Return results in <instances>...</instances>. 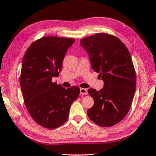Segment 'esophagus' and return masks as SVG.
Instances as JSON below:
<instances>
[{"label":"esophagus","instance_id":"1","mask_svg":"<svg viewBox=\"0 0 156 156\" xmlns=\"http://www.w3.org/2000/svg\"><path fill=\"white\" fill-rule=\"evenodd\" d=\"M80 94L82 95H87V90L85 88H81L80 89Z\"/></svg>","mask_w":156,"mask_h":156}]
</instances>
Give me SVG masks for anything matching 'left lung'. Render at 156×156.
Returning a JSON list of instances; mask_svg holds the SVG:
<instances>
[{
  "mask_svg": "<svg viewBox=\"0 0 156 156\" xmlns=\"http://www.w3.org/2000/svg\"><path fill=\"white\" fill-rule=\"evenodd\" d=\"M91 65L104 81L100 91L87 90L94 101L87 110L92 121L102 127L121 122L128 113L136 90V73L128 48L111 34L97 33L80 40Z\"/></svg>",
  "mask_w": 156,
  "mask_h": 156,
  "instance_id": "8db88e82",
  "label": "left lung"
}]
</instances>
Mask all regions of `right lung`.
I'll list each match as a JSON object with an SVG mask.
<instances>
[{"mask_svg":"<svg viewBox=\"0 0 156 156\" xmlns=\"http://www.w3.org/2000/svg\"><path fill=\"white\" fill-rule=\"evenodd\" d=\"M74 42L70 38L44 37L32 43L23 55L20 80L23 101L32 118L44 128L64 124L80 93L77 86L66 89L52 82Z\"/></svg>","mask_w":156,"mask_h":156,"instance_id":"obj_1","label":"right lung"}]
</instances>
